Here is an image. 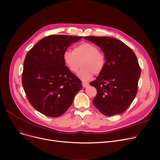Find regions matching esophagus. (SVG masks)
<instances>
[{
	"label": "esophagus",
	"instance_id": "obj_1",
	"mask_svg": "<svg viewBox=\"0 0 160 160\" xmlns=\"http://www.w3.org/2000/svg\"><path fill=\"white\" fill-rule=\"evenodd\" d=\"M82 86L83 88H86L89 86V83L87 82H82Z\"/></svg>",
	"mask_w": 160,
	"mask_h": 160
}]
</instances>
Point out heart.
Wrapping results in <instances>:
<instances>
[{
    "label": "heart",
    "instance_id": "b5f03b06",
    "mask_svg": "<svg viewBox=\"0 0 160 160\" xmlns=\"http://www.w3.org/2000/svg\"><path fill=\"white\" fill-rule=\"evenodd\" d=\"M63 60L72 73L77 72L82 64V69L78 73V77L83 80H89L93 74L97 75L101 73L106 65L105 54L95 45L89 43L77 45L73 51L65 50Z\"/></svg>",
    "mask_w": 160,
    "mask_h": 160
}]
</instances>
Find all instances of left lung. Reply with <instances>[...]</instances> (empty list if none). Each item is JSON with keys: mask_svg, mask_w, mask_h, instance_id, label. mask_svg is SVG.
Masks as SVG:
<instances>
[{"mask_svg": "<svg viewBox=\"0 0 160 160\" xmlns=\"http://www.w3.org/2000/svg\"><path fill=\"white\" fill-rule=\"evenodd\" d=\"M98 46L106 56L104 69L90 85L97 91L93 100L106 116L121 114L135 98L141 68L133 50L119 39L110 37H84Z\"/></svg>", "mask_w": 160, "mask_h": 160, "instance_id": "left-lung-1", "label": "left lung"}]
</instances>
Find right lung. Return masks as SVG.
Wrapping results in <instances>:
<instances>
[{"label":"right lung","instance_id":"1","mask_svg":"<svg viewBox=\"0 0 160 160\" xmlns=\"http://www.w3.org/2000/svg\"><path fill=\"white\" fill-rule=\"evenodd\" d=\"M82 38L50 35L41 39L27 54L22 84L29 102L39 112L51 117L63 115L82 89L81 80L63 60L67 48Z\"/></svg>","mask_w":160,"mask_h":160}]
</instances>
